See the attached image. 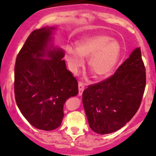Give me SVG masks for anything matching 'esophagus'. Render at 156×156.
<instances>
[{
  "mask_svg": "<svg viewBox=\"0 0 156 156\" xmlns=\"http://www.w3.org/2000/svg\"><path fill=\"white\" fill-rule=\"evenodd\" d=\"M84 88H85V85H84V83L82 81H79L78 82V95H82Z\"/></svg>",
  "mask_w": 156,
  "mask_h": 156,
  "instance_id": "esophagus-1",
  "label": "esophagus"
}]
</instances>
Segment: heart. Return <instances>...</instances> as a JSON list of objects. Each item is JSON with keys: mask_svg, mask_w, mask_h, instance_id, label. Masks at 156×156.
<instances>
[{"mask_svg": "<svg viewBox=\"0 0 156 156\" xmlns=\"http://www.w3.org/2000/svg\"><path fill=\"white\" fill-rule=\"evenodd\" d=\"M121 54V48L116 41L107 35H94L82 39L77 44V49L69 47L66 58L73 72L84 63L88 58V66L99 78L106 77L115 67Z\"/></svg>", "mask_w": 156, "mask_h": 156, "instance_id": "b5f03b06", "label": "heart"}]
</instances>
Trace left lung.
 Here are the masks:
<instances>
[{"label": "left lung", "instance_id": "obj_1", "mask_svg": "<svg viewBox=\"0 0 156 156\" xmlns=\"http://www.w3.org/2000/svg\"><path fill=\"white\" fill-rule=\"evenodd\" d=\"M146 81L138 48L112 76L84 90L83 104L90 127L99 134H106L125 126L139 109Z\"/></svg>", "mask_w": 156, "mask_h": 156}]
</instances>
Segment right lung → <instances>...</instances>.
I'll list each match as a JSON object with an SVG mask.
<instances>
[{"mask_svg": "<svg viewBox=\"0 0 156 156\" xmlns=\"http://www.w3.org/2000/svg\"><path fill=\"white\" fill-rule=\"evenodd\" d=\"M53 27L33 31L16 56L14 94L16 104L32 126L53 130L61 125L63 106L78 94V81L62 60V49H49ZM50 60L41 57L46 54Z\"/></svg>", "mask_w": 156, "mask_h": 156, "instance_id": "obj_1", "label": "right lung"}]
</instances>
